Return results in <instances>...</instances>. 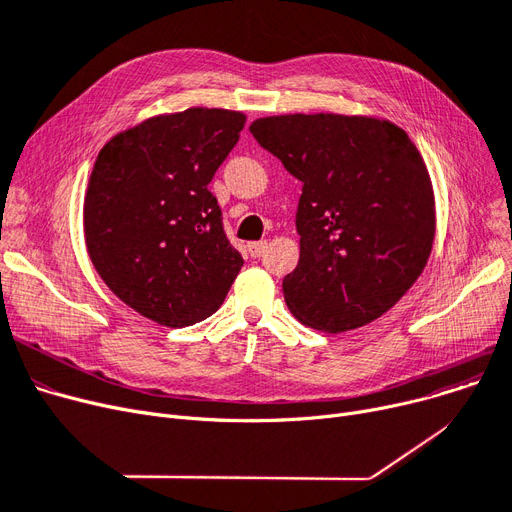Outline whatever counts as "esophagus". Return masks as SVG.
I'll return each instance as SVG.
<instances>
[{
	"label": "esophagus",
	"mask_w": 512,
	"mask_h": 512,
	"mask_svg": "<svg viewBox=\"0 0 512 512\" xmlns=\"http://www.w3.org/2000/svg\"><path fill=\"white\" fill-rule=\"evenodd\" d=\"M249 253H251V257H255V259H259V257H263V253H265V249H267V242L265 240H257V242H249Z\"/></svg>",
	"instance_id": "1"
}]
</instances>
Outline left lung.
Segmentation results:
<instances>
[{
  "instance_id": "1",
  "label": "left lung",
  "mask_w": 512,
  "mask_h": 512,
  "mask_svg": "<svg viewBox=\"0 0 512 512\" xmlns=\"http://www.w3.org/2000/svg\"><path fill=\"white\" fill-rule=\"evenodd\" d=\"M249 130L303 182L301 259L282 282L292 315L338 334L392 309L421 276L436 234L432 180L409 134L340 114L270 116Z\"/></svg>"
}]
</instances>
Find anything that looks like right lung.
I'll return each instance as SVG.
<instances>
[{
  "instance_id": "1",
  "label": "right lung",
  "mask_w": 512,
  "mask_h": 512,
  "mask_svg": "<svg viewBox=\"0 0 512 512\" xmlns=\"http://www.w3.org/2000/svg\"><path fill=\"white\" fill-rule=\"evenodd\" d=\"M245 122L191 107L116 134L97 155L85 197L89 257L120 301L161 326L213 315L240 272L207 184Z\"/></svg>"
}]
</instances>
